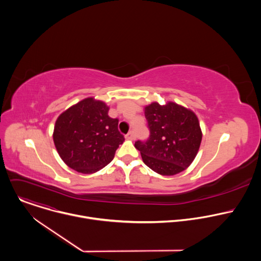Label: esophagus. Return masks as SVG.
<instances>
[{
	"instance_id": "1",
	"label": "esophagus",
	"mask_w": 261,
	"mask_h": 261,
	"mask_svg": "<svg viewBox=\"0 0 261 261\" xmlns=\"http://www.w3.org/2000/svg\"><path fill=\"white\" fill-rule=\"evenodd\" d=\"M125 137H126L127 139H133V138H134V132H133V131H130L128 134L125 135Z\"/></svg>"
}]
</instances>
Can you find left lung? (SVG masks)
<instances>
[{
	"label": "left lung",
	"mask_w": 261,
	"mask_h": 261,
	"mask_svg": "<svg viewBox=\"0 0 261 261\" xmlns=\"http://www.w3.org/2000/svg\"><path fill=\"white\" fill-rule=\"evenodd\" d=\"M144 116L150 137L134 144L144 164L162 175H174L189 167L202 138L193 111L173 102H153L144 107Z\"/></svg>",
	"instance_id": "1"
}]
</instances>
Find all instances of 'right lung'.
Masks as SVG:
<instances>
[{
    "label": "right lung",
    "instance_id": "right-lung-1",
    "mask_svg": "<svg viewBox=\"0 0 261 261\" xmlns=\"http://www.w3.org/2000/svg\"><path fill=\"white\" fill-rule=\"evenodd\" d=\"M102 101L86 98L58 118L54 142L62 160L82 173H94L113 161L125 140L118 129L119 120L108 116Z\"/></svg>",
    "mask_w": 261,
    "mask_h": 261
}]
</instances>
